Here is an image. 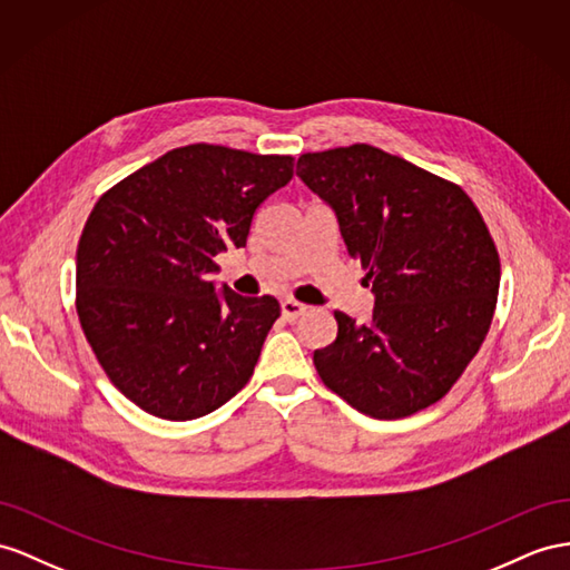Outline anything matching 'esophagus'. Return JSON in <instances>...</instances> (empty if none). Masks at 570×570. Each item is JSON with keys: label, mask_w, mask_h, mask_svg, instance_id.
Instances as JSON below:
<instances>
[{"label": "esophagus", "mask_w": 570, "mask_h": 570, "mask_svg": "<svg viewBox=\"0 0 570 570\" xmlns=\"http://www.w3.org/2000/svg\"><path fill=\"white\" fill-rule=\"evenodd\" d=\"M305 311H308V305H303V303H298L294 298H284L282 301V315H284V320H288V323H294V320H298Z\"/></svg>", "instance_id": "1"}]
</instances>
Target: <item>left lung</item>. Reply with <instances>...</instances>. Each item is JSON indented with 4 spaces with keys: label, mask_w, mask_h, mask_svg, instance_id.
I'll use <instances>...</instances> for the list:
<instances>
[{
    "label": "left lung",
    "mask_w": 570,
    "mask_h": 570,
    "mask_svg": "<svg viewBox=\"0 0 570 570\" xmlns=\"http://www.w3.org/2000/svg\"><path fill=\"white\" fill-rule=\"evenodd\" d=\"M296 175L337 214L375 294L366 325L334 313L337 337L313 354L317 375L373 419L443 400L487 340L499 298V250L474 202L371 144L303 154Z\"/></svg>",
    "instance_id": "1"
}]
</instances>
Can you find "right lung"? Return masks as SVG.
<instances>
[{
	"mask_svg": "<svg viewBox=\"0 0 570 570\" xmlns=\"http://www.w3.org/2000/svg\"><path fill=\"white\" fill-rule=\"evenodd\" d=\"M291 175L294 156L187 144L96 202L77 250L79 323L110 383L146 414L199 419L250 381L279 301L214 294L209 279Z\"/></svg>",
	"mask_w": 570,
	"mask_h": 570,
	"instance_id": "1",
	"label": "right lung"
}]
</instances>
